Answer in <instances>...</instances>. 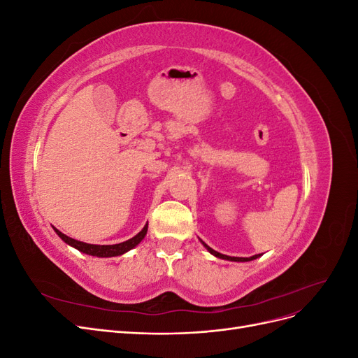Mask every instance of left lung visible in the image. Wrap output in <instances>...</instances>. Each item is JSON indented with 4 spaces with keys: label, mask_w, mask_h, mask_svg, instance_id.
Wrapping results in <instances>:
<instances>
[{
    "label": "left lung",
    "mask_w": 358,
    "mask_h": 358,
    "mask_svg": "<svg viewBox=\"0 0 358 358\" xmlns=\"http://www.w3.org/2000/svg\"><path fill=\"white\" fill-rule=\"evenodd\" d=\"M201 243L206 246V249H208V251H209L212 255L218 257V258H222V259H229V262H251V259H255V258H258V257H259V254H258V255H252V257H249V258H242V257H229V255H224V254L216 252L215 249L209 248V246L206 245L204 242H201Z\"/></svg>",
    "instance_id": "left-lung-1"
}]
</instances>
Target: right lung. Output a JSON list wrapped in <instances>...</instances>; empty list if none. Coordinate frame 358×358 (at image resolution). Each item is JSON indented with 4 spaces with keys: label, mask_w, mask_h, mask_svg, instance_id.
<instances>
[{
    "label": "right lung",
    "mask_w": 358,
    "mask_h": 358,
    "mask_svg": "<svg viewBox=\"0 0 358 358\" xmlns=\"http://www.w3.org/2000/svg\"><path fill=\"white\" fill-rule=\"evenodd\" d=\"M53 230H55V233L61 237V239L69 243L70 246L76 248L78 251L83 252V254H88V255H92V257H117V255H122L125 252H128L129 249L136 248L140 242H142L145 239V236L148 233V224L143 227V230L137 233L134 237H131V239H128L122 243H116V245H91V243H85V242H80V241H76V239H71V237L66 236L64 233H61L58 229H55L53 227Z\"/></svg>",
    "instance_id": "1"
}]
</instances>
